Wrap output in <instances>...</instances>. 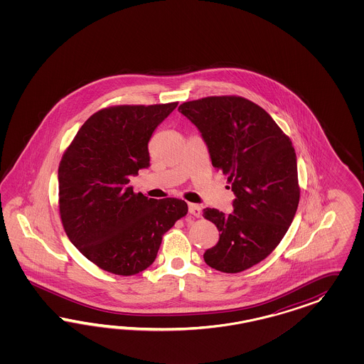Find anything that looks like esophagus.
<instances>
[{"label": "esophagus", "instance_id": "34e87169", "mask_svg": "<svg viewBox=\"0 0 364 364\" xmlns=\"http://www.w3.org/2000/svg\"><path fill=\"white\" fill-rule=\"evenodd\" d=\"M188 210H189V213L192 215V216H195V218H200V215H201V208H200V205L198 204H189L188 205Z\"/></svg>", "mask_w": 364, "mask_h": 364}]
</instances>
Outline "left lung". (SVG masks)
<instances>
[{
    "label": "left lung",
    "mask_w": 364,
    "mask_h": 364,
    "mask_svg": "<svg viewBox=\"0 0 364 364\" xmlns=\"http://www.w3.org/2000/svg\"><path fill=\"white\" fill-rule=\"evenodd\" d=\"M196 125L212 166L228 176L235 200L225 215L203 216L220 232L205 251V263L237 274L264 260L282 242L298 210L296 154L289 137L263 108L237 96H215L178 107Z\"/></svg>",
    "instance_id": "1"
}]
</instances>
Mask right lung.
I'll return each instance as SVG.
<instances>
[{
    "instance_id": "add662e5",
    "label": "right lung",
    "mask_w": 364,
    "mask_h": 364,
    "mask_svg": "<svg viewBox=\"0 0 364 364\" xmlns=\"http://www.w3.org/2000/svg\"><path fill=\"white\" fill-rule=\"evenodd\" d=\"M177 102L99 110L80 128L58 166L66 235L92 263L114 275L152 264L163 235L188 212L180 198L134 193L129 177L149 166L148 143Z\"/></svg>"
}]
</instances>
